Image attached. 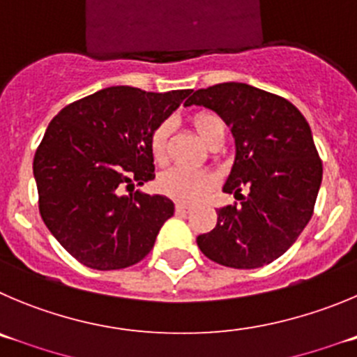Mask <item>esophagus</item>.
<instances>
[{
    "label": "esophagus",
    "mask_w": 357,
    "mask_h": 357,
    "mask_svg": "<svg viewBox=\"0 0 357 357\" xmlns=\"http://www.w3.org/2000/svg\"><path fill=\"white\" fill-rule=\"evenodd\" d=\"M188 211H190V206L176 204V213H178V215H186Z\"/></svg>",
    "instance_id": "esophagus-1"
}]
</instances>
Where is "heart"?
I'll list each match as a JSON object with an SVG mask.
<instances>
[{
	"mask_svg": "<svg viewBox=\"0 0 357 357\" xmlns=\"http://www.w3.org/2000/svg\"><path fill=\"white\" fill-rule=\"evenodd\" d=\"M190 123L194 126L195 133L201 137V141L206 142V144H209L218 132H225L224 121L215 112H195L190 118ZM169 132H171V125L167 121L160 123L151 132L149 148H151V155L156 162H163L165 156H167ZM213 185H215V176L211 172L192 171V169L183 167H176L163 172L158 179V186L163 194L178 202H186V204L204 199L206 194L213 188Z\"/></svg>",
	"mask_w": 357,
	"mask_h": 357,
	"instance_id": "heart-1",
	"label": "heart"
}]
</instances>
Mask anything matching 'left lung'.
<instances>
[{
	"instance_id": "1",
	"label": "left lung",
	"mask_w": 357,
	"mask_h": 357,
	"mask_svg": "<svg viewBox=\"0 0 357 357\" xmlns=\"http://www.w3.org/2000/svg\"><path fill=\"white\" fill-rule=\"evenodd\" d=\"M185 105L211 109L231 128L236 155L222 190L241 201L216 211V227L199 236V248L236 269L276 261L312 218L322 183L308 121L289 100L243 82L197 89Z\"/></svg>"
}]
</instances>
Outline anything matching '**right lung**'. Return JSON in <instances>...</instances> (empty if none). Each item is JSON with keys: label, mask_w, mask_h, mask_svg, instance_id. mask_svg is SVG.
Wrapping results in <instances>:
<instances>
[{"label": "right lung", "mask_w": 357, "mask_h": 357, "mask_svg": "<svg viewBox=\"0 0 357 357\" xmlns=\"http://www.w3.org/2000/svg\"><path fill=\"white\" fill-rule=\"evenodd\" d=\"M190 93L112 86L70 103L49 123L33 160L40 215L81 264L123 269L151 252L174 202L119 190L155 178L151 132Z\"/></svg>", "instance_id": "add662e5"}]
</instances>
